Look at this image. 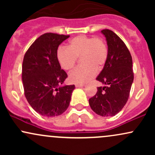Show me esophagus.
<instances>
[{
	"instance_id": "esophagus-1",
	"label": "esophagus",
	"mask_w": 155,
	"mask_h": 155,
	"mask_svg": "<svg viewBox=\"0 0 155 155\" xmlns=\"http://www.w3.org/2000/svg\"><path fill=\"white\" fill-rule=\"evenodd\" d=\"M76 87H84L83 84H75Z\"/></svg>"
}]
</instances>
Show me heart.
<instances>
[{
	"mask_svg": "<svg viewBox=\"0 0 155 155\" xmlns=\"http://www.w3.org/2000/svg\"><path fill=\"white\" fill-rule=\"evenodd\" d=\"M56 56L60 67L66 71L74 69L77 58H81L82 66L69 75L71 82L81 84L90 81L96 70L103 68L107 60L108 49L102 38L79 35L69 41L68 48H59Z\"/></svg>",
	"mask_w": 155,
	"mask_h": 155,
	"instance_id": "heart-1",
	"label": "heart"
}]
</instances>
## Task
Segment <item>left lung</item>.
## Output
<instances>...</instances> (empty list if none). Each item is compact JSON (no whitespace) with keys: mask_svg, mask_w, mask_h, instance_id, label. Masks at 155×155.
Returning a JSON list of instances; mask_svg holds the SVG:
<instances>
[{"mask_svg":"<svg viewBox=\"0 0 155 155\" xmlns=\"http://www.w3.org/2000/svg\"><path fill=\"white\" fill-rule=\"evenodd\" d=\"M101 33L106 37L108 58L96 79L104 86L97 87V93L89 99V104L97 114L113 117L128 100L134 78L133 60L128 49L116 33L108 29Z\"/></svg>","mask_w":155,"mask_h":155,"instance_id":"8db88e82","label":"left lung"}]
</instances>
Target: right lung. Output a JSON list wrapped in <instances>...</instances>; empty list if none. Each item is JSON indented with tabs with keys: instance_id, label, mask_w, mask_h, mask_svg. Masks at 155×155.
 <instances>
[{
	"instance_id": "add662e5",
	"label": "right lung",
	"mask_w": 155,
	"mask_h": 155,
	"mask_svg": "<svg viewBox=\"0 0 155 155\" xmlns=\"http://www.w3.org/2000/svg\"><path fill=\"white\" fill-rule=\"evenodd\" d=\"M69 36L44 33L24 56L22 78L25 95L31 107L42 116H59L70 104L75 86L63 85L68 75L56 56L59 45Z\"/></svg>"
}]
</instances>
